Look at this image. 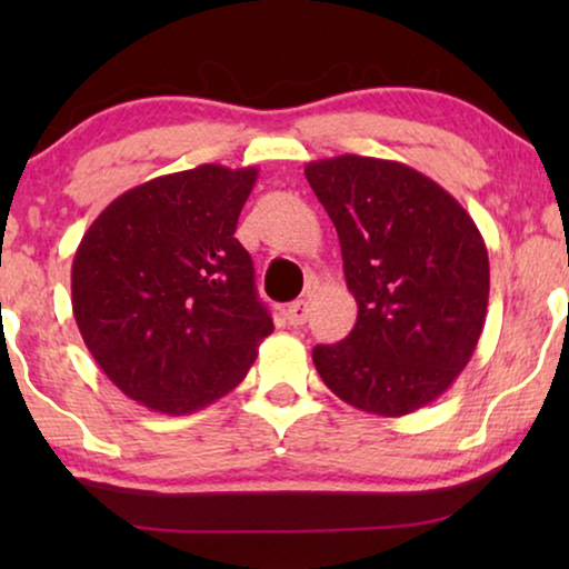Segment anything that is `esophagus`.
Wrapping results in <instances>:
<instances>
[{
  "label": "esophagus",
  "instance_id": "obj_1",
  "mask_svg": "<svg viewBox=\"0 0 569 569\" xmlns=\"http://www.w3.org/2000/svg\"><path fill=\"white\" fill-rule=\"evenodd\" d=\"M308 313H310L308 300H295V302H290V306H287L284 318H287V323H290V326H302L308 321Z\"/></svg>",
  "mask_w": 569,
  "mask_h": 569
}]
</instances>
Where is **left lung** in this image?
<instances>
[{"label": "left lung", "instance_id": "8db88e82", "mask_svg": "<svg viewBox=\"0 0 569 569\" xmlns=\"http://www.w3.org/2000/svg\"><path fill=\"white\" fill-rule=\"evenodd\" d=\"M306 178L333 228L357 323L318 345L323 383L352 407L403 417L446 393L485 329L489 259L469 212L396 160L339 154Z\"/></svg>", "mask_w": 569, "mask_h": 569}]
</instances>
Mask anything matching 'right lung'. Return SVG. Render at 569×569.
<instances>
[{"label": "right lung", "instance_id": "obj_1", "mask_svg": "<svg viewBox=\"0 0 569 569\" xmlns=\"http://www.w3.org/2000/svg\"><path fill=\"white\" fill-rule=\"evenodd\" d=\"M256 168L207 166L113 199L72 263V310L111 383L160 415H191L246 378L274 331L238 243Z\"/></svg>", "mask_w": 569, "mask_h": 569}]
</instances>
